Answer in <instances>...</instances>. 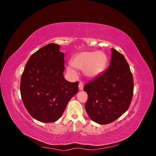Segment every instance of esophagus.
I'll use <instances>...</instances> for the list:
<instances>
[{"instance_id": "esophagus-1", "label": "esophagus", "mask_w": 156, "mask_h": 156, "mask_svg": "<svg viewBox=\"0 0 156 156\" xmlns=\"http://www.w3.org/2000/svg\"><path fill=\"white\" fill-rule=\"evenodd\" d=\"M83 87H84V84L82 81H80L79 83V90H82L83 89Z\"/></svg>"}]
</instances>
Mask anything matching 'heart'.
<instances>
[{
    "instance_id": "1",
    "label": "heart",
    "mask_w": 156,
    "mask_h": 156,
    "mask_svg": "<svg viewBox=\"0 0 156 156\" xmlns=\"http://www.w3.org/2000/svg\"><path fill=\"white\" fill-rule=\"evenodd\" d=\"M107 57L102 51H83L73 56L70 64L74 68L83 70L89 78H94L101 75L107 65ZM72 72L71 68H68Z\"/></svg>"
}]
</instances>
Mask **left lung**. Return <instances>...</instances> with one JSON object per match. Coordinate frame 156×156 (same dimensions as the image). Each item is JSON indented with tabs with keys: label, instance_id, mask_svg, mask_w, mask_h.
<instances>
[{
	"label": "left lung",
	"instance_id": "obj_1",
	"mask_svg": "<svg viewBox=\"0 0 156 156\" xmlns=\"http://www.w3.org/2000/svg\"><path fill=\"white\" fill-rule=\"evenodd\" d=\"M133 88L128 63L123 55L112 48L109 67L83 88L88 94L85 103L88 115L100 124L114 122L128 109Z\"/></svg>",
	"mask_w": 156,
	"mask_h": 156
}]
</instances>
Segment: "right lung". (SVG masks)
<instances>
[{
  "label": "right lung",
  "instance_id": "1",
  "mask_svg": "<svg viewBox=\"0 0 156 156\" xmlns=\"http://www.w3.org/2000/svg\"><path fill=\"white\" fill-rule=\"evenodd\" d=\"M59 49V45L52 43L37 50L21 75L23 104L32 117L44 123L58 120L79 90L78 81L71 83L64 77V54Z\"/></svg>",
  "mask_w": 156,
  "mask_h": 156
}]
</instances>
